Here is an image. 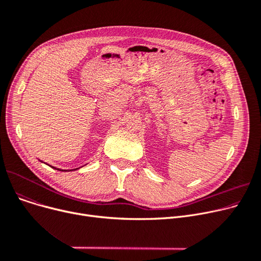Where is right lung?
<instances>
[{"instance_id":"add662e5","label":"right lung","mask_w":261,"mask_h":261,"mask_svg":"<svg viewBox=\"0 0 261 261\" xmlns=\"http://www.w3.org/2000/svg\"><path fill=\"white\" fill-rule=\"evenodd\" d=\"M53 168H55V167H53ZM55 169H57V168H55ZM76 169H78V168H76ZM76 169H74V170H76ZM58 170H60V171H66V170H61V169H58Z\"/></svg>"}]
</instances>
